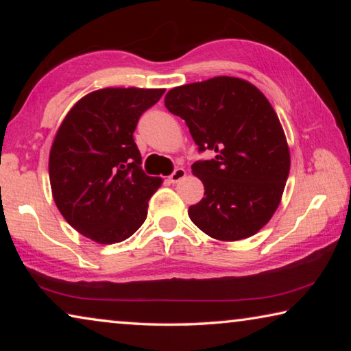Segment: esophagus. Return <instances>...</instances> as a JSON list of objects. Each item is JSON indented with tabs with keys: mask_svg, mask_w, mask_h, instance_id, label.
I'll list each match as a JSON object with an SVG mask.
<instances>
[{
	"mask_svg": "<svg viewBox=\"0 0 351 351\" xmlns=\"http://www.w3.org/2000/svg\"><path fill=\"white\" fill-rule=\"evenodd\" d=\"M184 176H186V170L181 169V167H178V169L173 170V173H171V175L169 176V181L175 184V182H178V181H181Z\"/></svg>",
	"mask_w": 351,
	"mask_h": 351,
	"instance_id": "34e87169",
	"label": "esophagus"
}]
</instances>
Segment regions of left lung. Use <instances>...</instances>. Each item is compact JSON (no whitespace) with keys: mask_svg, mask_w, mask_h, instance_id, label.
I'll return each mask as SVG.
<instances>
[{"mask_svg":"<svg viewBox=\"0 0 351 351\" xmlns=\"http://www.w3.org/2000/svg\"><path fill=\"white\" fill-rule=\"evenodd\" d=\"M165 106L186 121L199 153H213L192 165L204 184V198L189 207L193 224L223 241L257 234L289 173L287 138L268 99L246 80L213 77L170 90Z\"/></svg>","mask_w":351,"mask_h":351,"instance_id":"left-lung-1","label":"left lung"}]
</instances>
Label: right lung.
<instances>
[{"mask_svg": "<svg viewBox=\"0 0 351 351\" xmlns=\"http://www.w3.org/2000/svg\"><path fill=\"white\" fill-rule=\"evenodd\" d=\"M164 90L105 88L80 99L49 154L52 195L63 218L102 245L127 240L147 218L159 178L142 170L133 133Z\"/></svg>", "mask_w": 351, "mask_h": 351, "instance_id": "add662e5", "label": "right lung"}]
</instances>
